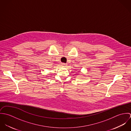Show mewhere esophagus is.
<instances>
[{
  "mask_svg": "<svg viewBox=\"0 0 131 131\" xmlns=\"http://www.w3.org/2000/svg\"><path fill=\"white\" fill-rule=\"evenodd\" d=\"M61 66H62V67H67V64H66V63H63L61 64Z\"/></svg>",
  "mask_w": 131,
  "mask_h": 131,
  "instance_id": "34e87169",
  "label": "esophagus"
}]
</instances>
